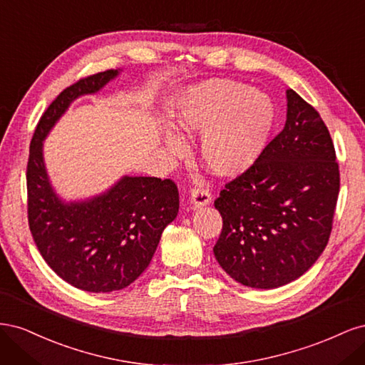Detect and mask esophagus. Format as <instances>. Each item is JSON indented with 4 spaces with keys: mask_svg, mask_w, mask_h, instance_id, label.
<instances>
[{
    "mask_svg": "<svg viewBox=\"0 0 365 365\" xmlns=\"http://www.w3.org/2000/svg\"><path fill=\"white\" fill-rule=\"evenodd\" d=\"M190 201H192L193 207L208 205L210 202H212V193H210L208 189H205V187H202V185L195 187V189L192 190Z\"/></svg>",
    "mask_w": 365,
    "mask_h": 365,
    "instance_id": "34e87169",
    "label": "esophagus"
}]
</instances>
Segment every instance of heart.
I'll return each mask as SVG.
<instances>
[{
  "label": "heart",
  "instance_id": "1",
  "mask_svg": "<svg viewBox=\"0 0 365 365\" xmlns=\"http://www.w3.org/2000/svg\"><path fill=\"white\" fill-rule=\"evenodd\" d=\"M175 126L189 135L201 134L200 155L219 176H236L257 160L274 125L271 98L256 88L212 79L189 86L172 106ZM168 149L181 155L182 140L165 132Z\"/></svg>",
  "mask_w": 365,
  "mask_h": 365
}]
</instances>
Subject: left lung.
Segmentation results:
<instances>
[{
    "instance_id": "8db88e82",
    "label": "left lung",
    "mask_w": 365,
    "mask_h": 365,
    "mask_svg": "<svg viewBox=\"0 0 365 365\" xmlns=\"http://www.w3.org/2000/svg\"><path fill=\"white\" fill-rule=\"evenodd\" d=\"M286 98L283 130L215 201L222 216L215 257L231 279L256 289L280 288L312 267L329 242L339 193L323 118L294 90Z\"/></svg>"
}]
</instances>
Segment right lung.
Instances as JSON below:
<instances>
[{
    "label": "right lung",
    "mask_w": 365,
    "mask_h": 365,
    "mask_svg": "<svg viewBox=\"0 0 365 365\" xmlns=\"http://www.w3.org/2000/svg\"><path fill=\"white\" fill-rule=\"evenodd\" d=\"M118 73H97L65 88L42 114L30 143L27 212L33 240L62 280L88 292H113L135 282L180 208L178 187L153 176L125 175L111 189L83 201L67 202L53 189L43 140L71 102L101 91Z\"/></svg>",
    "instance_id": "1"
}]
</instances>
